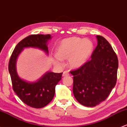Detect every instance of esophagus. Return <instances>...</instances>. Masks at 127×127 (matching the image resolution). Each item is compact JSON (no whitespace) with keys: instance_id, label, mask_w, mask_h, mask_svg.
I'll list each match as a JSON object with an SVG mask.
<instances>
[{"instance_id":"esophagus-1","label":"esophagus","mask_w":127,"mask_h":127,"mask_svg":"<svg viewBox=\"0 0 127 127\" xmlns=\"http://www.w3.org/2000/svg\"><path fill=\"white\" fill-rule=\"evenodd\" d=\"M68 75H69V74L67 71H64L63 73V77H66V76H68Z\"/></svg>"}]
</instances>
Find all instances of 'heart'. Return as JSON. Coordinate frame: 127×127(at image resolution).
Wrapping results in <instances>:
<instances>
[{"label": "heart", "instance_id": "obj_1", "mask_svg": "<svg viewBox=\"0 0 127 127\" xmlns=\"http://www.w3.org/2000/svg\"><path fill=\"white\" fill-rule=\"evenodd\" d=\"M93 49L94 44L89 39L78 37L66 38L57 47L55 60L58 63H61V60L68 59L70 67H80L87 61Z\"/></svg>", "mask_w": 127, "mask_h": 127}]
</instances>
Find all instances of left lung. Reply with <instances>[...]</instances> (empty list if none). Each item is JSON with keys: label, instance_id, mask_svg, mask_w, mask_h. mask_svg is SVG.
Instances as JSON below:
<instances>
[{"label": "left lung", "instance_id": "obj_1", "mask_svg": "<svg viewBox=\"0 0 127 127\" xmlns=\"http://www.w3.org/2000/svg\"><path fill=\"white\" fill-rule=\"evenodd\" d=\"M97 46L91 58L70 71L74 79L73 93L80 103L93 107L106 99L117 81L118 59L110 44L97 35Z\"/></svg>", "mask_w": 127, "mask_h": 127}]
</instances>
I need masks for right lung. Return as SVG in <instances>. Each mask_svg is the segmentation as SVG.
I'll use <instances>...</instances> for the list:
<instances>
[{
  "mask_svg": "<svg viewBox=\"0 0 127 127\" xmlns=\"http://www.w3.org/2000/svg\"><path fill=\"white\" fill-rule=\"evenodd\" d=\"M51 38L50 34H32L26 37L16 45L9 61L8 70L13 91L24 103L34 108L44 107L52 100L55 86L61 79L63 73L47 72L36 82H28L18 76L16 63L24 48H38L48 54L47 42Z\"/></svg>",
  "mask_w": 127,
  "mask_h": 127,
  "instance_id": "right-lung-1",
  "label": "right lung"
}]
</instances>
